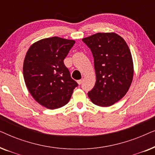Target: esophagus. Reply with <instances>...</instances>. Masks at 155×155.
<instances>
[{"mask_svg": "<svg viewBox=\"0 0 155 155\" xmlns=\"http://www.w3.org/2000/svg\"><path fill=\"white\" fill-rule=\"evenodd\" d=\"M82 80H78V81H77V82L79 84H82Z\"/></svg>", "mask_w": 155, "mask_h": 155, "instance_id": "1", "label": "esophagus"}]
</instances>
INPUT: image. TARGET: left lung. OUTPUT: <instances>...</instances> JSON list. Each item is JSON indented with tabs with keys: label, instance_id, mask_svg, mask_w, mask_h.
<instances>
[{
	"label": "left lung",
	"instance_id": "obj_1",
	"mask_svg": "<svg viewBox=\"0 0 155 155\" xmlns=\"http://www.w3.org/2000/svg\"><path fill=\"white\" fill-rule=\"evenodd\" d=\"M82 41L92 51L97 77L88 97L94 104L110 107L125 96L132 82L133 63L130 49L115 33H97Z\"/></svg>",
	"mask_w": 155,
	"mask_h": 155
}]
</instances>
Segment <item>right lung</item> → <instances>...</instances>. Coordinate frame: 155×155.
Here are the masks:
<instances>
[{"instance_id":"add662e5","label":"right lung","mask_w":155,"mask_h":155,"mask_svg":"<svg viewBox=\"0 0 155 155\" xmlns=\"http://www.w3.org/2000/svg\"><path fill=\"white\" fill-rule=\"evenodd\" d=\"M75 41L54 37L33 44L23 65L25 84L34 99L49 109L65 106L78 84L63 60Z\"/></svg>"}]
</instances>
